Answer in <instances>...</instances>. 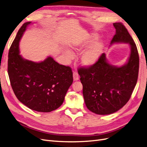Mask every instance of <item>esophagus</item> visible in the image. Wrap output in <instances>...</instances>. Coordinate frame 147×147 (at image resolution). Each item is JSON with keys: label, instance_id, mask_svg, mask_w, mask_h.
Segmentation results:
<instances>
[{"label": "esophagus", "instance_id": "obj_1", "mask_svg": "<svg viewBox=\"0 0 147 147\" xmlns=\"http://www.w3.org/2000/svg\"><path fill=\"white\" fill-rule=\"evenodd\" d=\"M73 78H74V81L78 80L79 76H78V74H77V72H74V73H73Z\"/></svg>", "mask_w": 147, "mask_h": 147}]
</instances>
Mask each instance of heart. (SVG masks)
Returning <instances> with one entry per match:
<instances>
[{
  "label": "heart",
  "instance_id": "1",
  "mask_svg": "<svg viewBox=\"0 0 147 147\" xmlns=\"http://www.w3.org/2000/svg\"><path fill=\"white\" fill-rule=\"evenodd\" d=\"M98 38V35L95 34H87L81 38L75 40L72 44L73 50L77 53L84 50L81 56V63L86 67H91L95 65L99 61L104 48V43L101 40L96 41ZM67 60L70 61L74 59V53L68 48L63 50Z\"/></svg>",
  "mask_w": 147,
  "mask_h": 147
}]
</instances>
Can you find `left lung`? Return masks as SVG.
I'll return each mask as SVG.
<instances>
[{
    "label": "left lung",
    "mask_w": 147,
    "mask_h": 147,
    "mask_svg": "<svg viewBox=\"0 0 147 147\" xmlns=\"http://www.w3.org/2000/svg\"><path fill=\"white\" fill-rule=\"evenodd\" d=\"M116 33L110 45L128 43L131 53L122 66L110 64L102 53L97 63L78 70L83 84V94L87 108L98 115L117 112L129 100L136 85L139 68V56L136 43L121 23H115Z\"/></svg>",
    "instance_id": "8db88e82"
}]
</instances>
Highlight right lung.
Listing matches in <instances>:
<instances>
[{
	"label": "right lung",
	"mask_w": 147,
	"mask_h": 147,
	"mask_svg": "<svg viewBox=\"0 0 147 147\" xmlns=\"http://www.w3.org/2000/svg\"><path fill=\"white\" fill-rule=\"evenodd\" d=\"M30 23L21 26L10 47L8 76L13 91L21 103L37 112H50L63 104L73 82V73L70 67L59 64L51 56L35 63L20 55V41Z\"/></svg>",
	"instance_id": "right-lung-1"
}]
</instances>
